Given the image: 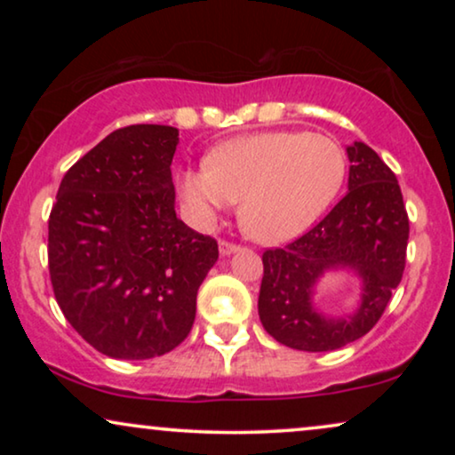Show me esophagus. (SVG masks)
<instances>
[{
    "instance_id": "34e87169",
    "label": "esophagus",
    "mask_w": 455,
    "mask_h": 455,
    "mask_svg": "<svg viewBox=\"0 0 455 455\" xmlns=\"http://www.w3.org/2000/svg\"><path fill=\"white\" fill-rule=\"evenodd\" d=\"M238 244H232V242H226V240H220V252L223 254V257H228V254H234L235 251H238Z\"/></svg>"
}]
</instances>
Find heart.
I'll list each match as a JSON object with an SVG mask.
<instances>
[{
    "label": "heart",
    "instance_id": "heart-1",
    "mask_svg": "<svg viewBox=\"0 0 455 455\" xmlns=\"http://www.w3.org/2000/svg\"><path fill=\"white\" fill-rule=\"evenodd\" d=\"M346 170L344 148L331 136L273 130L215 147L204 167L178 173V192L198 228L242 201V229L260 244H283L331 207Z\"/></svg>",
    "mask_w": 455,
    "mask_h": 455
}]
</instances>
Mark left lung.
Masks as SVG:
<instances>
[{"mask_svg":"<svg viewBox=\"0 0 455 455\" xmlns=\"http://www.w3.org/2000/svg\"><path fill=\"white\" fill-rule=\"evenodd\" d=\"M346 153V196L310 232L263 254L260 323L294 350L331 352L369 333L406 267L410 223L395 173L364 142ZM329 270H347L361 282L352 315L325 317L314 307L315 285Z\"/></svg>","mask_w":455,"mask_h":455,"instance_id":"obj_1","label":"left lung"}]
</instances>
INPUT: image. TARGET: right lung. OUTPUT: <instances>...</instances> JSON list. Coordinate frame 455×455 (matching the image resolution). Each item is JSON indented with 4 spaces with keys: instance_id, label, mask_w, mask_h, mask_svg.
Wrapping results in <instances>:
<instances>
[{
    "instance_id": "add662e5",
    "label": "right lung",
    "mask_w": 455,
    "mask_h": 455,
    "mask_svg": "<svg viewBox=\"0 0 455 455\" xmlns=\"http://www.w3.org/2000/svg\"><path fill=\"white\" fill-rule=\"evenodd\" d=\"M178 128L116 130L61 180L49 215L55 300L109 358L147 360L182 344L220 251L176 215Z\"/></svg>"
}]
</instances>
